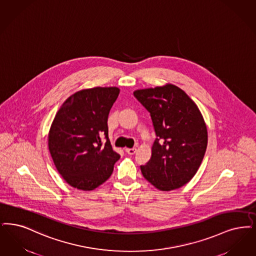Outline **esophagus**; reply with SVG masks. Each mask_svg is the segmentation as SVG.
<instances>
[{"mask_svg": "<svg viewBox=\"0 0 256 256\" xmlns=\"http://www.w3.org/2000/svg\"><path fill=\"white\" fill-rule=\"evenodd\" d=\"M126 150V152L128 154H130V155H133V154H135L136 152V148H126L124 150Z\"/></svg>", "mask_w": 256, "mask_h": 256, "instance_id": "obj_1", "label": "esophagus"}]
</instances>
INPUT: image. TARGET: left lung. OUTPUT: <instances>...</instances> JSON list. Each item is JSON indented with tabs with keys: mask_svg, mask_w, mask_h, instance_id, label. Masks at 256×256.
<instances>
[{
	"mask_svg": "<svg viewBox=\"0 0 256 256\" xmlns=\"http://www.w3.org/2000/svg\"><path fill=\"white\" fill-rule=\"evenodd\" d=\"M133 94L150 113L157 136L152 158L140 166L144 179L163 192L183 186L197 172L208 144L206 126L198 106L172 84Z\"/></svg>",
	"mask_w": 256,
	"mask_h": 256,
	"instance_id": "left-lung-1",
	"label": "left lung"
}]
</instances>
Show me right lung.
Returning a JSON list of instances; mask_svg holds the SVG:
<instances>
[{
	"mask_svg": "<svg viewBox=\"0 0 256 256\" xmlns=\"http://www.w3.org/2000/svg\"><path fill=\"white\" fill-rule=\"evenodd\" d=\"M120 90L93 88L75 92L56 113L48 150L64 180L77 190H92L112 174L120 159L108 140V118ZM107 142L102 145L100 138Z\"/></svg>",
	"mask_w": 256,
	"mask_h": 256,
	"instance_id": "obj_1",
	"label": "right lung"
}]
</instances>
